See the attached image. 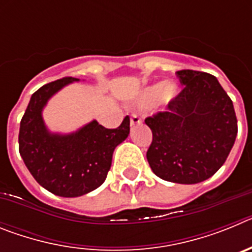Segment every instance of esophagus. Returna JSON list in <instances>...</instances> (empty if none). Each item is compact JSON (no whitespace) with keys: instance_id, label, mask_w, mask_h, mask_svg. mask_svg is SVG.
<instances>
[{"instance_id":"obj_1","label":"esophagus","mask_w":252,"mask_h":252,"mask_svg":"<svg viewBox=\"0 0 252 252\" xmlns=\"http://www.w3.org/2000/svg\"><path fill=\"white\" fill-rule=\"evenodd\" d=\"M141 124V119H140L137 115H132L131 116V120H130V125L131 126H136V125Z\"/></svg>"}]
</instances>
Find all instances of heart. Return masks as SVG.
Segmentation results:
<instances>
[{
    "label": "heart",
    "mask_w": 252,
    "mask_h": 252,
    "mask_svg": "<svg viewBox=\"0 0 252 252\" xmlns=\"http://www.w3.org/2000/svg\"><path fill=\"white\" fill-rule=\"evenodd\" d=\"M180 88L174 82H157L142 88L135 98V106L141 110H149L157 103L168 106L179 97Z\"/></svg>",
    "instance_id": "heart-1"
}]
</instances>
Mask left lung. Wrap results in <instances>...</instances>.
Listing matches in <instances>:
<instances>
[{
  "label": "left lung",
  "mask_w": 252,
  "mask_h": 252,
  "mask_svg": "<svg viewBox=\"0 0 252 252\" xmlns=\"http://www.w3.org/2000/svg\"><path fill=\"white\" fill-rule=\"evenodd\" d=\"M177 74L184 86L179 97L165 112L145 120L153 131L146 158L161 179L197 184L226 161L237 136V119L217 78L189 69Z\"/></svg>",
  "instance_id": "obj_1"
}]
</instances>
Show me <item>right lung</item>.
<instances>
[{
  "instance_id": "add662e5",
  "label": "right lung",
  "mask_w": 252,
  "mask_h": 252,
  "mask_svg": "<svg viewBox=\"0 0 252 252\" xmlns=\"http://www.w3.org/2000/svg\"><path fill=\"white\" fill-rule=\"evenodd\" d=\"M78 78L45 84L31 95L20 122L19 150L26 168L40 186L59 197H81L102 186L112 164L116 146L127 139L130 119L117 128L93 120L74 132H51L43 119L49 99Z\"/></svg>"
}]
</instances>
